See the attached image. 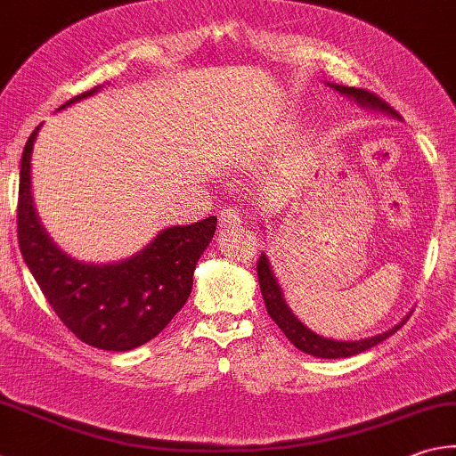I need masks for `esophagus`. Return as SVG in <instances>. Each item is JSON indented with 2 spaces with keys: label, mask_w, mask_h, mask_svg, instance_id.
I'll use <instances>...</instances> for the list:
<instances>
[{
  "label": "esophagus",
  "mask_w": 456,
  "mask_h": 456,
  "mask_svg": "<svg viewBox=\"0 0 456 456\" xmlns=\"http://www.w3.org/2000/svg\"><path fill=\"white\" fill-rule=\"evenodd\" d=\"M220 222H222V226H224V228H234L238 224H242V212H240L238 208H232V206H228V208L220 210Z\"/></svg>",
  "instance_id": "1"
}]
</instances>
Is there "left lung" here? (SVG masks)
<instances>
[{"label": "left lung", "instance_id": "left-lung-1", "mask_svg": "<svg viewBox=\"0 0 456 456\" xmlns=\"http://www.w3.org/2000/svg\"><path fill=\"white\" fill-rule=\"evenodd\" d=\"M328 85L335 91H339L341 94H346V97L354 99L362 107H367L371 110H383V113L399 118L397 110L389 107L387 102L377 97V94L371 91L357 89V87H343V85H333V83H328ZM257 281H260L265 309H268L270 317L276 322V325L283 331V335H286V338L294 343L299 351H304V354H309L314 357H322V359L351 357V355L362 354V351L371 349L377 346V343H381L387 338H391V335L397 331L401 325H405V322L411 315V314L405 315L397 325H393L391 330L383 331L379 335H373V338L355 339V341H338V339H330V338H323V335L314 333L312 330L305 328V325L299 322L294 314H291V309L288 307L286 299H283L281 288H280L276 276H273V272L270 268V260L265 257V254H262L260 260H257Z\"/></svg>", "mask_w": 456, "mask_h": 456}]
</instances>
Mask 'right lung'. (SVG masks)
Segmentation results:
<instances>
[{
	"label": "right lung",
	"mask_w": 456,
	"mask_h": 456,
	"mask_svg": "<svg viewBox=\"0 0 456 456\" xmlns=\"http://www.w3.org/2000/svg\"><path fill=\"white\" fill-rule=\"evenodd\" d=\"M101 87L67 101L87 99ZM41 125L25 142L17 199V240L25 264L65 328L87 346L128 351L151 341L183 309L194 268L212 242L216 218L170 226L147 248L115 264H85L67 256L41 226L31 196V152Z\"/></svg>",
	"instance_id": "right-lung-1"
}]
</instances>
